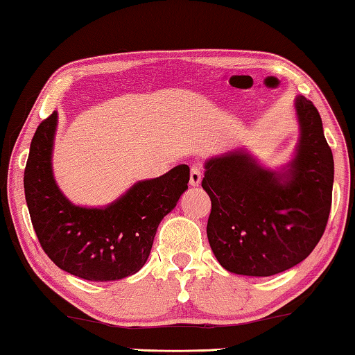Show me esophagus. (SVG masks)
Returning a JSON list of instances; mask_svg holds the SVG:
<instances>
[{"mask_svg": "<svg viewBox=\"0 0 355 355\" xmlns=\"http://www.w3.org/2000/svg\"><path fill=\"white\" fill-rule=\"evenodd\" d=\"M200 180H202V172H200V167L193 166L191 172H189V184H191V187H198V184H200Z\"/></svg>", "mask_w": 355, "mask_h": 355, "instance_id": "1", "label": "esophagus"}]
</instances>
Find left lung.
Returning a JSON list of instances; mask_svg holds the SVG:
<instances>
[{"label":"left lung","instance_id":"1","mask_svg":"<svg viewBox=\"0 0 355 355\" xmlns=\"http://www.w3.org/2000/svg\"><path fill=\"white\" fill-rule=\"evenodd\" d=\"M300 141L282 171L264 168L245 150L205 162L211 200L207 237L226 271L268 277L296 266L319 244L329 221L333 155L313 102L295 100Z\"/></svg>","mask_w":355,"mask_h":355}]
</instances>
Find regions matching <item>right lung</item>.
I'll list each match as a JSON object with an SVG mask.
<instances>
[{
  "mask_svg": "<svg viewBox=\"0 0 355 355\" xmlns=\"http://www.w3.org/2000/svg\"><path fill=\"white\" fill-rule=\"evenodd\" d=\"M57 111L36 129L24 173L30 218L46 255L73 276L107 282L139 272L157 226L188 189L189 167L135 183L107 207H79L57 187L52 148Z\"/></svg>",
  "mask_w": 355,
  "mask_h": 355,
  "instance_id": "obj_1",
  "label": "right lung"
}]
</instances>
